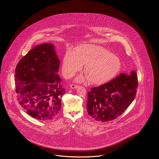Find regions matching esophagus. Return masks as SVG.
I'll return each instance as SVG.
<instances>
[{"label":"esophagus","mask_w":159,"mask_h":159,"mask_svg":"<svg viewBox=\"0 0 159 159\" xmlns=\"http://www.w3.org/2000/svg\"><path fill=\"white\" fill-rule=\"evenodd\" d=\"M70 86V87H71L72 89H77V87H79V86L76 85V84H72Z\"/></svg>","instance_id":"34e87169"}]
</instances>
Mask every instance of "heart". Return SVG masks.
Listing matches in <instances>:
<instances>
[{
	"instance_id": "heart-1",
	"label": "heart",
	"mask_w": 159,
	"mask_h": 159,
	"mask_svg": "<svg viewBox=\"0 0 159 159\" xmlns=\"http://www.w3.org/2000/svg\"><path fill=\"white\" fill-rule=\"evenodd\" d=\"M92 84L101 85L110 81L120 70V59L106 48L100 46L84 44L65 54L62 63L64 77L69 79L82 70ZM78 79H80L79 78Z\"/></svg>"
}]
</instances>
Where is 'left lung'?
<instances>
[{"label":"left lung","instance_id":"8db88e82","mask_svg":"<svg viewBox=\"0 0 159 159\" xmlns=\"http://www.w3.org/2000/svg\"><path fill=\"white\" fill-rule=\"evenodd\" d=\"M135 71L121 73L88 92L87 110L95 120L107 122L120 116L135 98L138 86Z\"/></svg>","mask_w":159,"mask_h":159}]
</instances>
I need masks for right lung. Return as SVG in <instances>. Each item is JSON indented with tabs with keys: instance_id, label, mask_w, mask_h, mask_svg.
<instances>
[{
	"instance_id": "obj_1",
	"label": "right lung",
	"mask_w": 159,
	"mask_h": 159,
	"mask_svg": "<svg viewBox=\"0 0 159 159\" xmlns=\"http://www.w3.org/2000/svg\"><path fill=\"white\" fill-rule=\"evenodd\" d=\"M54 45L36 46L20 60L16 68L17 100L35 119L49 120L58 115L65 89L58 75L59 67Z\"/></svg>"
}]
</instances>
